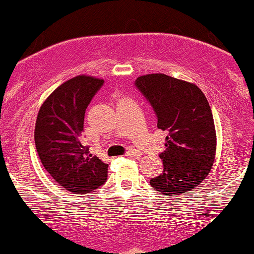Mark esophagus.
Masks as SVG:
<instances>
[{
	"instance_id": "34e87169",
	"label": "esophagus",
	"mask_w": 254,
	"mask_h": 254,
	"mask_svg": "<svg viewBox=\"0 0 254 254\" xmlns=\"http://www.w3.org/2000/svg\"><path fill=\"white\" fill-rule=\"evenodd\" d=\"M127 156L135 157V159H137V157L141 156V152H140L137 149H129L127 152Z\"/></svg>"
}]
</instances>
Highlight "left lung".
<instances>
[{
    "instance_id": "1",
    "label": "left lung",
    "mask_w": 254,
    "mask_h": 254,
    "mask_svg": "<svg viewBox=\"0 0 254 254\" xmlns=\"http://www.w3.org/2000/svg\"><path fill=\"white\" fill-rule=\"evenodd\" d=\"M134 84L151 105L157 127L167 131L159 155L164 171L150 185L169 196L191 191L206 179L216 154L215 123L205 94L166 74L142 75Z\"/></svg>"
}]
</instances>
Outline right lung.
<instances>
[{"instance_id":"right-lung-1","label":"right lung","mask_w":254,"mask_h":254,"mask_svg":"<svg viewBox=\"0 0 254 254\" xmlns=\"http://www.w3.org/2000/svg\"><path fill=\"white\" fill-rule=\"evenodd\" d=\"M104 80L79 75L59 85L41 107L34 141L44 169L70 192L88 193L108 177V164L82 142L84 114Z\"/></svg>"}]
</instances>
